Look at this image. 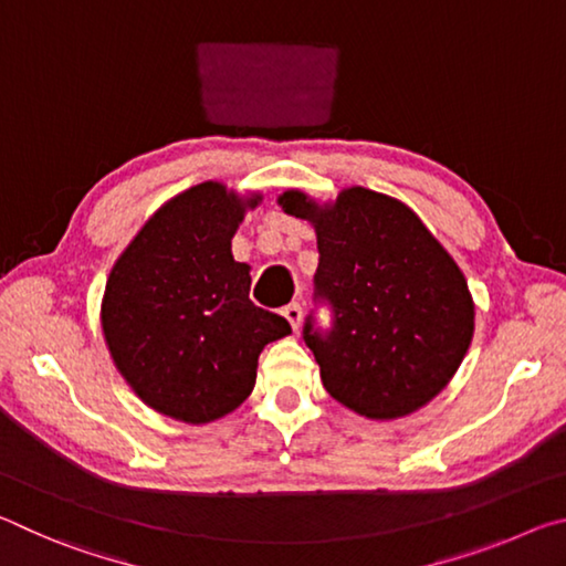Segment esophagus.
<instances>
[{"label":"esophagus","mask_w":566,"mask_h":566,"mask_svg":"<svg viewBox=\"0 0 566 566\" xmlns=\"http://www.w3.org/2000/svg\"><path fill=\"white\" fill-rule=\"evenodd\" d=\"M282 314H284V319L292 324V329H300V322H302V306L300 304H296V302L286 304Z\"/></svg>","instance_id":"1"}]
</instances>
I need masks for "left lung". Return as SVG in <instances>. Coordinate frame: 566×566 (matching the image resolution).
<instances>
[{"label": "left lung", "mask_w": 566, "mask_h": 566, "mask_svg": "<svg viewBox=\"0 0 566 566\" xmlns=\"http://www.w3.org/2000/svg\"><path fill=\"white\" fill-rule=\"evenodd\" d=\"M286 214L317 232V296L332 304L327 334L304 342L329 395L367 419H399L432 401L472 344L474 302L462 270L395 197L349 187L327 205L300 189Z\"/></svg>", "instance_id": "left-lung-1"}]
</instances>
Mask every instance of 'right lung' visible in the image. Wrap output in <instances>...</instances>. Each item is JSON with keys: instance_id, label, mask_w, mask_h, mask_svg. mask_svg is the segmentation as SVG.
<instances>
[{"instance_id": "1", "label": "right lung", "mask_w": 566, "mask_h": 566, "mask_svg": "<svg viewBox=\"0 0 566 566\" xmlns=\"http://www.w3.org/2000/svg\"><path fill=\"white\" fill-rule=\"evenodd\" d=\"M260 191L202 181L151 214L114 262L102 332L114 367L159 415L209 424L252 395L256 359L290 322L249 300L232 237Z\"/></svg>"}]
</instances>
